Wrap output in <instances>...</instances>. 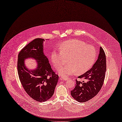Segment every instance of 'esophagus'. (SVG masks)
Segmentation results:
<instances>
[{
    "instance_id": "obj_1",
    "label": "esophagus",
    "mask_w": 122,
    "mask_h": 122,
    "mask_svg": "<svg viewBox=\"0 0 122 122\" xmlns=\"http://www.w3.org/2000/svg\"><path fill=\"white\" fill-rule=\"evenodd\" d=\"M60 80L61 81H68L69 80V78H62V77H61L60 78Z\"/></svg>"
}]
</instances>
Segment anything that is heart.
Segmentation results:
<instances>
[{"instance_id":"heart-1","label":"heart","mask_w":122,"mask_h":122,"mask_svg":"<svg viewBox=\"0 0 122 122\" xmlns=\"http://www.w3.org/2000/svg\"><path fill=\"white\" fill-rule=\"evenodd\" d=\"M60 51H52L51 59L54 67L59 69L68 58V64L58 71V73L64 78L77 72L79 74L85 73L93 66L97 56L93 46L79 40L66 41L61 45Z\"/></svg>"}]
</instances>
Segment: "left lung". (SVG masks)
Listing matches in <instances>:
<instances>
[{
  "label": "left lung",
  "instance_id": "obj_1",
  "mask_svg": "<svg viewBox=\"0 0 122 122\" xmlns=\"http://www.w3.org/2000/svg\"><path fill=\"white\" fill-rule=\"evenodd\" d=\"M106 68V54L100 47L98 58L93 66L87 72L78 77L83 78L85 81H76L75 87L71 91L72 97L80 102H84L93 98L102 87Z\"/></svg>",
  "mask_w": 122,
  "mask_h": 122
}]
</instances>
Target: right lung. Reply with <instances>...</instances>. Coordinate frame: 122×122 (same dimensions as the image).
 <instances>
[{
  "instance_id": "1",
  "label": "right lung",
  "mask_w": 122,
  "mask_h": 122,
  "mask_svg": "<svg viewBox=\"0 0 122 122\" xmlns=\"http://www.w3.org/2000/svg\"><path fill=\"white\" fill-rule=\"evenodd\" d=\"M44 41L42 38L33 40L21 50L18 60V75L23 88L31 98L40 102L52 97L58 79L44 54ZM28 58L36 60L34 69H29L25 66L24 61Z\"/></svg>"
}]
</instances>
